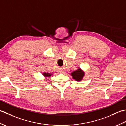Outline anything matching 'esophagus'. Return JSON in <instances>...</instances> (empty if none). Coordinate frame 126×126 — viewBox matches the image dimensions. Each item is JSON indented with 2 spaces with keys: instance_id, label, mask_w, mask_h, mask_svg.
I'll use <instances>...</instances> for the list:
<instances>
[{
  "instance_id": "obj_1",
  "label": "esophagus",
  "mask_w": 126,
  "mask_h": 126,
  "mask_svg": "<svg viewBox=\"0 0 126 126\" xmlns=\"http://www.w3.org/2000/svg\"><path fill=\"white\" fill-rule=\"evenodd\" d=\"M62 73H63V72H62Z\"/></svg>"
}]
</instances>
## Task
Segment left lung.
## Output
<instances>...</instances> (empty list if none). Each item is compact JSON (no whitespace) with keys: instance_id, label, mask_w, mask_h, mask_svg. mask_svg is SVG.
Here are the masks:
<instances>
[{"instance_id":"obj_1","label":"left lung","mask_w":126,"mask_h":126,"mask_svg":"<svg viewBox=\"0 0 126 126\" xmlns=\"http://www.w3.org/2000/svg\"><path fill=\"white\" fill-rule=\"evenodd\" d=\"M71 75L73 79L79 81L82 80L85 75V73L80 68H78L76 71H74L71 73Z\"/></svg>"}]
</instances>
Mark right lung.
I'll return each mask as SVG.
<instances>
[{"label": "right lung", "mask_w": 126, "mask_h": 126, "mask_svg": "<svg viewBox=\"0 0 126 126\" xmlns=\"http://www.w3.org/2000/svg\"><path fill=\"white\" fill-rule=\"evenodd\" d=\"M42 74L43 75V76H44L46 78L50 77L52 75V74L49 73H46V72H43L42 73Z\"/></svg>", "instance_id": "1"}]
</instances>
